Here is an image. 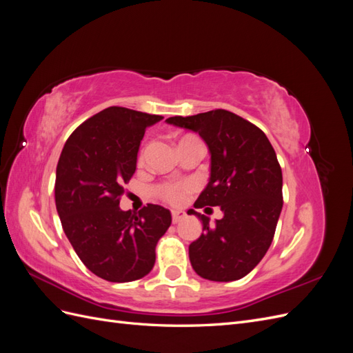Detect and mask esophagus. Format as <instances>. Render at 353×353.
Masks as SVG:
<instances>
[{
    "label": "esophagus",
    "mask_w": 353,
    "mask_h": 353,
    "mask_svg": "<svg viewBox=\"0 0 353 353\" xmlns=\"http://www.w3.org/2000/svg\"><path fill=\"white\" fill-rule=\"evenodd\" d=\"M185 218V212L183 210H172V222L178 223L181 219Z\"/></svg>",
    "instance_id": "obj_1"
}]
</instances>
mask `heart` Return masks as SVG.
Segmentation results:
<instances>
[{
	"label": "heart",
	"instance_id": "heart-1",
	"mask_svg": "<svg viewBox=\"0 0 353 353\" xmlns=\"http://www.w3.org/2000/svg\"><path fill=\"white\" fill-rule=\"evenodd\" d=\"M196 140H197V138L193 137V135H184L178 140V145L188 143V141H196ZM187 190H188L187 184H181V185L179 184H166V185H162L159 188V194L162 196L165 200H168L169 203L178 205V203L184 200Z\"/></svg>",
	"mask_w": 353,
	"mask_h": 353
}]
</instances>
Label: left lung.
<instances>
[{"label": "left lung", "instance_id": "left-lung-1", "mask_svg": "<svg viewBox=\"0 0 353 353\" xmlns=\"http://www.w3.org/2000/svg\"><path fill=\"white\" fill-rule=\"evenodd\" d=\"M166 122L206 143L210 176L194 208L219 206L223 213L210 227L208 216L188 210L203 225L188 248L191 266L210 281L240 280L268 252L283 209V174L274 148L258 126L223 109Z\"/></svg>", "mask_w": 353, "mask_h": 353}]
</instances>
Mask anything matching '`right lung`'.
I'll use <instances>...</instances> for the list:
<instances>
[{"label":"right lung","instance_id":"obj_1","mask_svg":"<svg viewBox=\"0 0 353 353\" xmlns=\"http://www.w3.org/2000/svg\"><path fill=\"white\" fill-rule=\"evenodd\" d=\"M162 119L113 105L79 125L61 150L54 187L61 227L83 265L103 280L128 283L150 272L156 244L172 222L159 205L138 215L119 208L144 132Z\"/></svg>","mask_w":353,"mask_h":353}]
</instances>
